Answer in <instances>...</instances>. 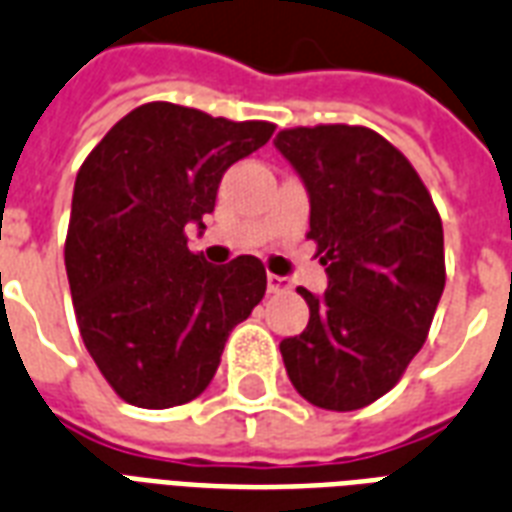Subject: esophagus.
Returning <instances> with one entry per match:
<instances>
[{"label": "esophagus", "instance_id": "1", "mask_svg": "<svg viewBox=\"0 0 512 512\" xmlns=\"http://www.w3.org/2000/svg\"><path fill=\"white\" fill-rule=\"evenodd\" d=\"M290 290V282L287 276H276V273H268V292H284Z\"/></svg>", "mask_w": 512, "mask_h": 512}]
</instances>
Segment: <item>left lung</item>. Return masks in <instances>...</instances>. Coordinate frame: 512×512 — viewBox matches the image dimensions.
Listing matches in <instances>:
<instances>
[{
    "mask_svg": "<svg viewBox=\"0 0 512 512\" xmlns=\"http://www.w3.org/2000/svg\"><path fill=\"white\" fill-rule=\"evenodd\" d=\"M273 144L306 185L327 271L325 295L298 287L308 325L279 343L284 368L311 405L357 411L427 341L446 287L443 222L408 158L370 128H287Z\"/></svg>",
    "mask_w": 512,
    "mask_h": 512,
    "instance_id": "1",
    "label": "left lung"
}]
</instances>
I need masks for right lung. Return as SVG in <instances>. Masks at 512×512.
Returning a JSON list of instances; mask_svg holds the SVG:
<instances>
[{"instance_id": "obj_1", "label": "right lung", "mask_w": 512, "mask_h": 512, "mask_svg": "<svg viewBox=\"0 0 512 512\" xmlns=\"http://www.w3.org/2000/svg\"><path fill=\"white\" fill-rule=\"evenodd\" d=\"M273 128L150 101L117 120L77 171L64 247L74 314L126 403L161 411L195 400L230 330L263 300L257 257L206 263L185 230L206 228L222 174Z\"/></svg>"}]
</instances>
